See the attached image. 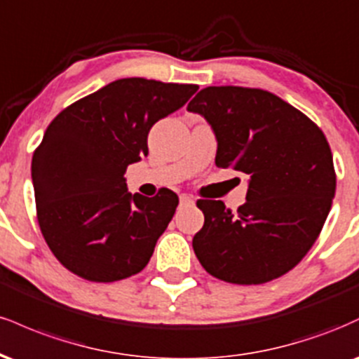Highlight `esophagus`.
<instances>
[{"label":"esophagus","mask_w":359,"mask_h":359,"mask_svg":"<svg viewBox=\"0 0 359 359\" xmlns=\"http://www.w3.org/2000/svg\"><path fill=\"white\" fill-rule=\"evenodd\" d=\"M180 204H194V197L192 196H187V194H180Z\"/></svg>","instance_id":"obj_1"}]
</instances>
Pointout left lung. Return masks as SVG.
Instances as JSON below:
<instances>
[{"label":"left lung","mask_w":359,"mask_h":359,"mask_svg":"<svg viewBox=\"0 0 359 359\" xmlns=\"http://www.w3.org/2000/svg\"><path fill=\"white\" fill-rule=\"evenodd\" d=\"M217 138L216 165L250 175L236 212L199 199L204 226L192 248L208 273L238 285L282 277L307 255L336 192L331 147L323 130L263 89L209 86L189 102Z\"/></svg>","instance_id":"8db88e82"}]
</instances>
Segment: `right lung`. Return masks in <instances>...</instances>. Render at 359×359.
<instances>
[{"mask_svg": "<svg viewBox=\"0 0 359 359\" xmlns=\"http://www.w3.org/2000/svg\"><path fill=\"white\" fill-rule=\"evenodd\" d=\"M199 86L118 79L62 109L32 158L36 219L48 248L89 282H116L147 266L179 205L126 189L130 163L148 155V131Z\"/></svg>", "mask_w": 359, "mask_h": 359, "instance_id": "obj_1", "label": "right lung"}]
</instances>
